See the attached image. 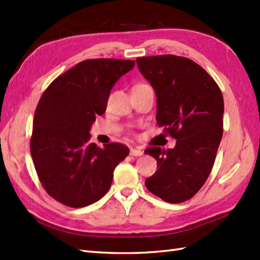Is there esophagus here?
<instances>
[{
	"mask_svg": "<svg viewBox=\"0 0 260 260\" xmlns=\"http://www.w3.org/2000/svg\"><path fill=\"white\" fill-rule=\"evenodd\" d=\"M143 154H144V152H143L142 150H140V148H131V155H133V156H142Z\"/></svg>",
	"mask_w": 260,
	"mask_h": 260,
	"instance_id": "esophagus-1",
	"label": "esophagus"
}]
</instances>
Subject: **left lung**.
<instances>
[{
	"instance_id": "8db88e82",
	"label": "left lung",
	"mask_w": 260,
	"mask_h": 260,
	"mask_svg": "<svg viewBox=\"0 0 260 260\" xmlns=\"http://www.w3.org/2000/svg\"><path fill=\"white\" fill-rule=\"evenodd\" d=\"M140 73L156 95V121L176 140L173 148L150 147L156 172L147 190L170 203L189 200L211 172L222 139L223 97L201 66L176 56L136 59Z\"/></svg>"
}]
</instances>
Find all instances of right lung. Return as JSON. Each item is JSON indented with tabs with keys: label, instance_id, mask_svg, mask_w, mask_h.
Instances as JSON below:
<instances>
[{
	"label": "right lung",
	"instance_id": "obj_1",
	"mask_svg": "<svg viewBox=\"0 0 260 260\" xmlns=\"http://www.w3.org/2000/svg\"><path fill=\"white\" fill-rule=\"evenodd\" d=\"M134 66L132 60H85L54 79L39 101L31 156L43 187L64 206L82 208L102 199L128 155L118 143H89V132L116 81Z\"/></svg>",
	"mask_w": 260,
	"mask_h": 260
}]
</instances>
